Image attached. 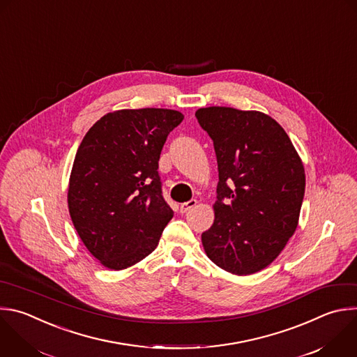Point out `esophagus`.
<instances>
[{
    "mask_svg": "<svg viewBox=\"0 0 357 357\" xmlns=\"http://www.w3.org/2000/svg\"><path fill=\"white\" fill-rule=\"evenodd\" d=\"M197 204V202L196 200H189V202H186V203H182L181 206H179V211L183 214V213H188L190 208H193Z\"/></svg>",
    "mask_w": 357,
    "mask_h": 357,
    "instance_id": "1",
    "label": "esophagus"
}]
</instances>
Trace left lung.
<instances>
[{"label":"left lung","mask_w":357,"mask_h":357,"mask_svg":"<svg viewBox=\"0 0 357 357\" xmlns=\"http://www.w3.org/2000/svg\"><path fill=\"white\" fill-rule=\"evenodd\" d=\"M218 165L214 222L202 234L218 268L247 276L269 266L293 236L305 189L303 161L283 128L258 110H196Z\"/></svg>","instance_id":"obj_1"}]
</instances>
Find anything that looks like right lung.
I'll return each instance as SVG.
<instances>
[{
    "label": "right lung",
    "mask_w": 357,
    "mask_h": 357,
    "mask_svg": "<svg viewBox=\"0 0 357 357\" xmlns=\"http://www.w3.org/2000/svg\"><path fill=\"white\" fill-rule=\"evenodd\" d=\"M182 121L172 109H121L102 116L82 139L68 211L81 241L105 268L123 271L149 257L174 217L157 169L169 132Z\"/></svg>",
    "instance_id": "1"
}]
</instances>
